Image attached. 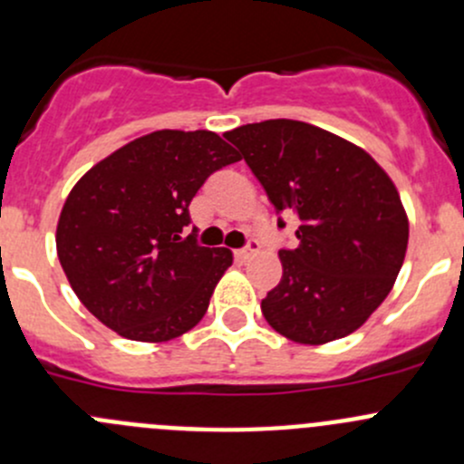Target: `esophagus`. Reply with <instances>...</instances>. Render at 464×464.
I'll return each mask as SVG.
<instances>
[{
	"mask_svg": "<svg viewBox=\"0 0 464 464\" xmlns=\"http://www.w3.org/2000/svg\"><path fill=\"white\" fill-rule=\"evenodd\" d=\"M258 251H260V245H258V242H256V240H249V245H246L245 249H237V251H236V258L240 260V262H246V260L254 258V256L258 254Z\"/></svg>",
	"mask_w": 464,
	"mask_h": 464,
	"instance_id": "obj_1",
	"label": "esophagus"
}]
</instances>
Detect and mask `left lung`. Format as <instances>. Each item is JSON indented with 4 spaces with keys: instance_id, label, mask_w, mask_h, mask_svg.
Returning a JSON list of instances; mask_svg holds the SVG:
<instances>
[{
    "instance_id": "obj_1",
    "label": "left lung",
    "mask_w": 464,
    "mask_h": 464,
    "mask_svg": "<svg viewBox=\"0 0 464 464\" xmlns=\"http://www.w3.org/2000/svg\"><path fill=\"white\" fill-rule=\"evenodd\" d=\"M224 137L276 213L298 215V245L278 254L283 278L260 303L266 323L305 345L353 334L391 294L406 256L409 218L392 179L363 148L303 121Z\"/></svg>"
}]
</instances>
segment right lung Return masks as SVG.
<instances>
[{
	"label": "right lung",
	"mask_w": 464,
	"mask_h": 464,
	"mask_svg": "<svg viewBox=\"0 0 464 464\" xmlns=\"http://www.w3.org/2000/svg\"><path fill=\"white\" fill-rule=\"evenodd\" d=\"M236 161L240 154L208 130H157L78 179L55 246L69 285L102 325L161 343L202 321L233 254L181 233L206 177Z\"/></svg>",
	"instance_id": "add662e5"
}]
</instances>
